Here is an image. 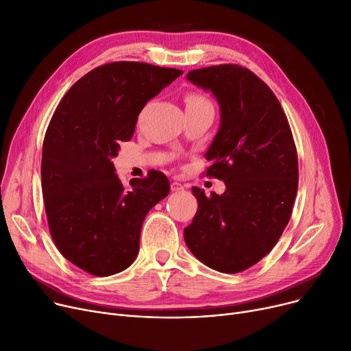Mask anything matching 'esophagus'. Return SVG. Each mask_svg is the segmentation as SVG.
<instances>
[{"mask_svg":"<svg viewBox=\"0 0 351 351\" xmlns=\"http://www.w3.org/2000/svg\"><path fill=\"white\" fill-rule=\"evenodd\" d=\"M171 189H172V192H180V191H183V185H182V183H179V182H172L171 183Z\"/></svg>","mask_w":351,"mask_h":351,"instance_id":"1","label":"esophagus"}]
</instances>
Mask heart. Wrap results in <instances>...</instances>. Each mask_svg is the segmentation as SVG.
I'll return each instance as SVG.
<instances>
[{
	"label": "heart",
	"mask_w": 351,
	"mask_h": 351,
	"mask_svg": "<svg viewBox=\"0 0 351 351\" xmlns=\"http://www.w3.org/2000/svg\"><path fill=\"white\" fill-rule=\"evenodd\" d=\"M199 102H209L204 95L197 94V92H192L186 97V104H199Z\"/></svg>",
	"instance_id": "heart-1"
}]
</instances>
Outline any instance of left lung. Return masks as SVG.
Wrapping results in <instances>:
<instances>
[{"mask_svg":"<svg viewBox=\"0 0 351 351\" xmlns=\"http://www.w3.org/2000/svg\"><path fill=\"white\" fill-rule=\"evenodd\" d=\"M186 78L220 105L206 176L223 180L226 191L206 196L192 188L199 208L185 242L208 267L239 273L262 261L289 223L299 185L296 145L279 99L250 69L220 64Z\"/></svg>","mask_w":351,"mask_h":351,"instance_id":"8db88e82","label":"left lung"}]
</instances>
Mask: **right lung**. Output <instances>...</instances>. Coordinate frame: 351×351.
Segmentation results:
<instances>
[{
	"label": "right lung",
	"mask_w": 351,
	"mask_h": 351,
	"mask_svg": "<svg viewBox=\"0 0 351 351\" xmlns=\"http://www.w3.org/2000/svg\"><path fill=\"white\" fill-rule=\"evenodd\" d=\"M182 73L132 61L97 66L51 118L41 162L48 228L65 259L89 274L105 278L134 263L146 213L171 191L159 171L125 186L110 159L132 139L146 102Z\"/></svg>",
	"instance_id": "right-lung-1"
}]
</instances>
